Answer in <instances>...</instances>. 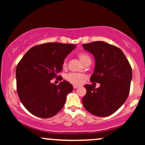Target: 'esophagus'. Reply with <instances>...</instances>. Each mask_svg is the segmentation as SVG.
Wrapping results in <instances>:
<instances>
[{
    "mask_svg": "<svg viewBox=\"0 0 145 145\" xmlns=\"http://www.w3.org/2000/svg\"><path fill=\"white\" fill-rule=\"evenodd\" d=\"M79 85H77V84H73V87L74 88V89H76V88L79 87Z\"/></svg>",
    "mask_w": 145,
    "mask_h": 145,
    "instance_id": "esophagus-1",
    "label": "esophagus"
}]
</instances>
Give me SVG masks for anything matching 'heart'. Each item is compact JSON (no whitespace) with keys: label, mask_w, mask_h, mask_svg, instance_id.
<instances>
[{"label":"heart","mask_w":145,"mask_h":145,"mask_svg":"<svg viewBox=\"0 0 145 145\" xmlns=\"http://www.w3.org/2000/svg\"><path fill=\"white\" fill-rule=\"evenodd\" d=\"M78 58L80 60V61L83 64L85 65L86 63L91 62V59L90 56L85 52H80L78 54ZM67 66V61L65 60L63 63V67H65ZM85 76L82 74H79V73H70L66 76V79L69 82L74 83V84H80L82 83Z\"/></svg>","instance_id":"1"}]
</instances>
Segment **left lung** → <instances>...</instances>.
I'll return each mask as SVG.
<instances>
[{"mask_svg":"<svg viewBox=\"0 0 145 145\" xmlns=\"http://www.w3.org/2000/svg\"><path fill=\"white\" fill-rule=\"evenodd\" d=\"M84 50L93 54L95 65L91 82L100 84L99 88L86 84V93L82 101L90 113L108 116L115 112L128 97L132 70L121 49L104 41L83 44Z\"/></svg>","mask_w":145,"mask_h":145,"instance_id":"left-lung-1","label":"left lung"}]
</instances>
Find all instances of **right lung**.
<instances>
[{
  "mask_svg": "<svg viewBox=\"0 0 145 145\" xmlns=\"http://www.w3.org/2000/svg\"><path fill=\"white\" fill-rule=\"evenodd\" d=\"M76 45L46 43L31 48L16 68L17 92L22 104L35 116L50 118L63 108L73 86L63 80L51 82L63 69L65 59Z\"/></svg>",
  "mask_w": 145,
  "mask_h": 145,
  "instance_id": "obj_1",
  "label": "right lung"
}]
</instances>
